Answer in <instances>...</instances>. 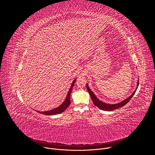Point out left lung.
Returning a JSON list of instances; mask_svg holds the SVG:
<instances>
[{
    "mask_svg": "<svg viewBox=\"0 0 155 155\" xmlns=\"http://www.w3.org/2000/svg\"><path fill=\"white\" fill-rule=\"evenodd\" d=\"M138 85H139V80H138V81H137V88L135 89V91H134L133 94L128 97H127V99L123 100V101H121L119 103H116V104H109V103H104L103 102H102L101 101H100L99 99H97V97L95 96V95L91 91V89L89 88L88 84H87V88L88 89L89 94L91 97V99L92 100L93 103L96 106H97L98 108H99L100 109H102L103 110L113 111L114 110H116V109H117L120 107H121L122 106H124L125 104L128 103L131 100V99L132 98V97L134 95V94L135 93L137 89L138 88Z\"/></svg>",
    "mask_w": 155,
    "mask_h": 155,
    "instance_id": "1",
    "label": "left lung"
}]
</instances>
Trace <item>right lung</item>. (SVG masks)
<instances>
[{"mask_svg": "<svg viewBox=\"0 0 155 155\" xmlns=\"http://www.w3.org/2000/svg\"><path fill=\"white\" fill-rule=\"evenodd\" d=\"M75 81H76V78L74 79V81H73V82H72V84L71 85V87L70 88V89H69V91H68V92L67 93V95L64 101L61 103L59 106H58V107L54 108V109L51 110L45 111H37V112H38V113H42L43 114H45V115H54V114H60L61 113H63L69 106V105L71 103V101H70V94H71L72 89H73V87H74V84H75Z\"/></svg>", "mask_w": 155, "mask_h": 155, "instance_id": "obj_1", "label": "right lung"}]
</instances>
